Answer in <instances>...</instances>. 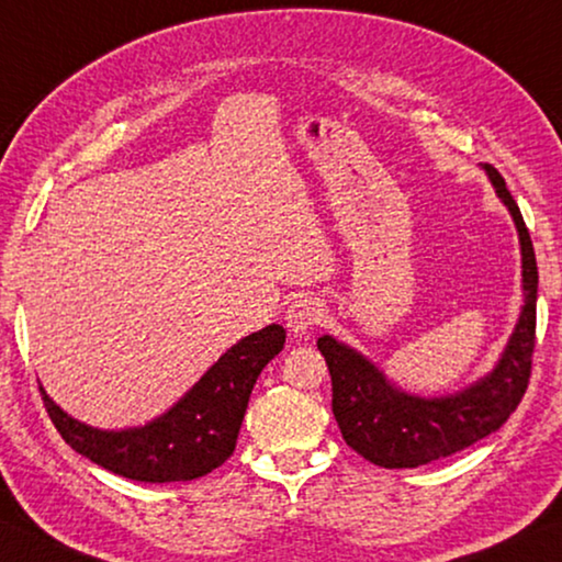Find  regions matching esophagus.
<instances>
[{
	"label": "esophagus",
	"instance_id": "esophagus-1",
	"mask_svg": "<svg viewBox=\"0 0 562 562\" xmlns=\"http://www.w3.org/2000/svg\"><path fill=\"white\" fill-rule=\"evenodd\" d=\"M324 318V304L318 299H296L286 311V326L293 334H306L308 329L322 324Z\"/></svg>",
	"mask_w": 562,
	"mask_h": 562
}]
</instances>
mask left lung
Returning a JSON list of instances; mask_svg holds the SVG:
<instances>
[{"mask_svg": "<svg viewBox=\"0 0 562 562\" xmlns=\"http://www.w3.org/2000/svg\"><path fill=\"white\" fill-rule=\"evenodd\" d=\"M490 183L510 211L522 254L525 306L503 357L480 382L445 396H414L396 390L367 357L334 336L316 341L331 374V412L353 452L386 470L419 468L464 450L510 419L525 396L535 351L538 263L528 226L499 172L485 166Z\"/></svg>", "mask_w": 562, "mask_h": 562, "instance_id": "8db88e82", "label": "left lung"}]
</instances>
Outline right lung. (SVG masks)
<instances>
[{
	"instance_id": "obj_1",
	"label": "right lung",
	"mask_w": 562,
	"mask_h": 562,
	"mask_svg": "<svg viewBox=\"0 0 562 562\" xmlns=\"http://www.w3.org/2000/svg\"><path fill=\"white\" fill-rule=\"evenodd\" d=\"M283 341L286 331L279 324L248 334L198 379L183 400L145 427H88L59 409L40 386L42 402L65 442L100 468L137 482H188L221 468L236 450L248 396Z\"/></svg>"
}]
</instances>
